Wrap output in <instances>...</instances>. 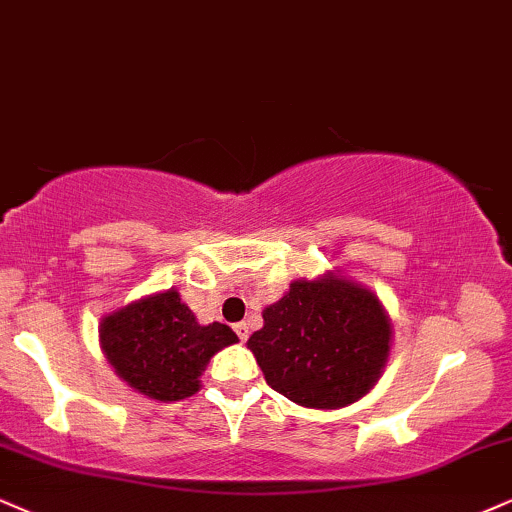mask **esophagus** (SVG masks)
Wrapping results in <instances>:
<instances>
[{"instance_id":"1","label":"esophagus","mask_w":512,"mask_h":512,"mask_svg":"<svg viewBox=\"0 0 512 512\" xmlns=\"http://www.w3.org/2000/svg\"><path fill=\"white\" fill-rule=\"evenodd\" d=\"M235 332H237V337L242 339V342H246V339H249V325H246V323H237L235 325Z\"/></svg>"}]
</instances>
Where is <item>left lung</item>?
Instances as JSON below:
<instances>
[{"instance_id": "left-lung-1", "label": "left lung", "mask_w": 512, "mask_h": 512, "mask_svg": "<svg viewBox=\"0 0 512 512\" xmlns=\"http://www.w3.org/2000/svg\"><path fill=\"white\" fill-rule=\"evenodd\" d=\"M391 320L380 296L351 277H299L266 306L249 337L266 382L304 408L337 410L363 399L387 368Z\"/></svg>"}]
</instances>
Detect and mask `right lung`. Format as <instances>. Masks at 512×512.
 Instances as JSON below:
<instances>
[{
  "instance_id": "right-lung-1",
  "label": "right lung",
  "mask_w": 512,
  "mask_h": 512,
  "mask_svg": "<svg viewBox=\"0 0 512 512\" xmlns=\"http://www.w3.org/2000/svg\"><path fill=\"white\" fill-rule=\"evenodd\" d=\"M237 334L223 323L199 325L178 289H166L104 315L99 344L116 375L154 401L197 394L201 372Z\"/></svg>"
}]
</instances>
